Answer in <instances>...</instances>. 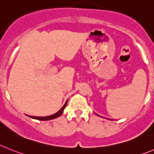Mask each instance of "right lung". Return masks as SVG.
Instances as JSON below:
<instances>
[{
  "label": "right lung",
  "instance_id": "add662e5",
  "mask_svg": "<svg viewBox=\"0 0 154 154\" xmlns=\"http://www.w3.org/2000/svg\"><path fill=\"white\" fill-rule=\"evenodd\" d=\"M67 100L66 101V103H64V105L62 106V108L59 110V111H57L56 113H54V114L51 115V116H48V117H33V116H28V117H31V118L33 119H36V120H52V119H55L57 118V117H60V115L63 113L64 108L66 107V106H67Z\"/></svg>",
  "mask_w": 154,
  "mask_h": 154
}]
</instances>
